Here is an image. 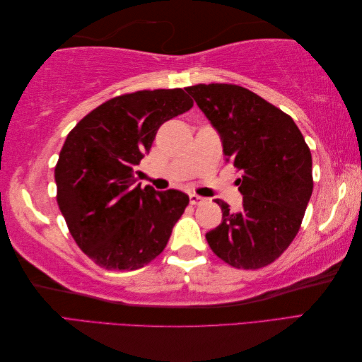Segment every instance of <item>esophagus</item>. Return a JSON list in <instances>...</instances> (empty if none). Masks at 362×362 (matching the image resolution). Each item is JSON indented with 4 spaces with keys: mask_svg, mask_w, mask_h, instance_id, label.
<instances>
[{
    "mask_svg": "<svg viewBox=\"0 0 362 362\" xmlns=\"http://www.w3.org/2000/svg\"><path fill=\"white\" fill-rule=\"evenodd\" d=\"M204 201H205V199L201 197V196L189 194V204H191V205H199V204H202Z\"/></svg>",
    "mask_w": 362,
    "mask_h": 362,
    "instance_id": "34e87169",
    "label": "esophagus"
}]
</instances>
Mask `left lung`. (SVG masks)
<instances>
[{"label":"left lung","mask_w":362,"mask_h":362,"mask_svg":"<svg viewBox=\"0 0 362 362\" xmlns=\"http://www.w3.org/2000/svg\"><path fill=\"white\" fill-rule=\"evenodd\" d=\"M218 130L226 161L241 171L243 210L218 199L222 222L205 235L214 255L236 269L274 263L294 241L313 193V158L288 113L235 83L187 87Z\"/></svg>","instance_id":"8db88e82"}]
</instances>
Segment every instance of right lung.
<instances>
[{
    "mask_svg": "<svg viewBox=\"0 0 362 362\" xmlns=\"http://www.w3.org/2000/svg\"><path fill=\"white\" fill-rule=\"evenodd\" d=\"M182 88L115 96L68 134L54 179L57 205L79 249L107 271H135L165 250L189 197L136 183L158 127L193 107Z\"/></svg>",
    "mask_w": 362,
    "mask_h": 362,
    "instance_id": "obj_1",
    "label": "right lung"
}]
</instances>
